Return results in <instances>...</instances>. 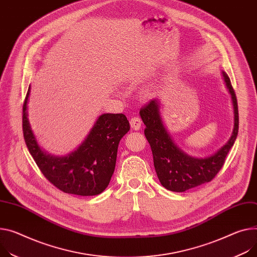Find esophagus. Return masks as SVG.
I'll return each instance as SVG.
<instances>
[{
	"instance_id": "34e87169",
	"label": "esophagus",
	"mask_w": 257,
	"mask_h": 257,
	"mask_svg": "<svg viewBox=\"0 0 257 257\" xmlns=\"http://www.w3.org/2000/svg\"><path fill=\"white\" fill-rule=\"evenodd\" d=\"M130 124H131L133 130L139 131L141 128V125H142L141 118H139V117H133L132 119L130 120Z\"/></svg>"
}]
</instances>
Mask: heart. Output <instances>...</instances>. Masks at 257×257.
<instances>
[{
    "label": "heart",
    "mask_w": 257,
    "mask_h": 257,
    "mask_svg": "<svg viewBox=\"0 0 257 257\" xmlns=\"http://www.w3.org/2000/svg\"><path fill=\"white\" fill-rule=\"evenodd\" d=\"M143 93H144V95H146V96H150L151 94H152V89L151 88H146V89H144V91H143Z\"/></svg>",
    "instance_id": "1"
}]
</instances>
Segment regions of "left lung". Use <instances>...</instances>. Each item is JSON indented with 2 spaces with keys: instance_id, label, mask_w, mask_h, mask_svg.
Returning a JSON list of instances; mask_svg holds the SVG:
<instances>
[{
  "instance_id": "8db88e82",
  "label": "left lung",
  "mask_w": 257,
  "mask_h": 257,
  "mask_svg": "<svg viewBox=\"0 0 257 257\" xmlns=\"http://www.w3.org/2000/svg\"><path fill=\"white\" fill-rule=\"evenodd\" d=\"M221 74L231 98L233 128L228 141L212 155L190 156L177 146L164 123L159 98H153L140 110V116L146 125L144 134L152 150L156 175L161 184L171 191L183 192L210 182L222 168L236 139L239 131L238 103L228 76L223 71Z\"/></svg>"
}]
</instances>
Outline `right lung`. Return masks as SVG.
Instances as JSON below:
<instances>
[{
    "instance_id": "obj_1",
    "label": "right lung",
    "mask_w": 257,
    "mask_h": 257,
    "mask_svg": "<svg viewBox=\"0 0 257 257\" xmlns=\"http://www.w3.org/2000/svg\"><path fill=\"white\" fill-rule=\"evenodd\" d=\"M31 86L23 110V130L28 149L46 179L60 190L81 196L96 195L110 183L115 170L117 149L130 131L124 114L106 113L96 121L84 141L67 155H51L43 150L32 131L28 103Z\"/></svg>"
}]
</instances>
